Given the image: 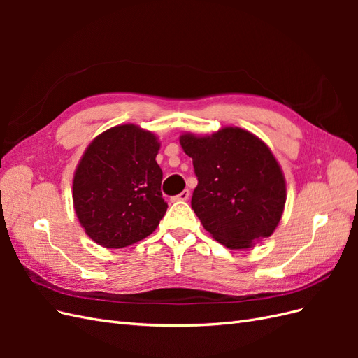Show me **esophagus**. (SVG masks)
<instances>
[{"label":"esophagus","instance_id":"34e87169","mask_svg":"<svg viewBox=\"0 0 358 358\" xmlns=\"http://www.w3.org/2000/svg\"><path fill=\"white\" fill-rule=\"evenodd\" d=\"M189 199V191L183 189L176 197H173V201H187Z\"/></svg>","mask_w":358,"mask_h":358}]
</instances>
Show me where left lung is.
Segmentation results:
<instances>
[{
    "label": "left lung",
    "mask_w": 358,
    "mask_h": 358,
    "mask_svg": "<svg viewBox=\"0 0 358 358\" xmlns=\"http://www.w3.org/2000/svg\"><path fill=\"white\" fill-rule=\"evenodd\" d=\"M179 142L199 179L191 206L215 241L229 249H248L273 234L284 213L287 185L262 138L225 127L210 136L183 133Z\"/></svg>",
    "instance_id": "1"
}]
</instances>
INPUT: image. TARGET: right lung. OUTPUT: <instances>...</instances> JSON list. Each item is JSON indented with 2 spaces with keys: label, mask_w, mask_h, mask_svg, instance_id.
Here are the masks:
<instances>
[{
  "label": "right lung",
  "mask_w": 358,
  "mask_h": 358,
  "mask_svg": "<svg viewBox=\"0 0 358 358\" xmlns=\"http://www.w3.org/2000/svg\"><path fill=\"white\" fill-rule=\"evenodd\" d=\"M158 137L134 124L96 136L73 176V204L85 233L104 248H124L154 233L167 210L157 164Z\"/></svg>",
  "instance_id": "obj_1"
}]
</instances>
